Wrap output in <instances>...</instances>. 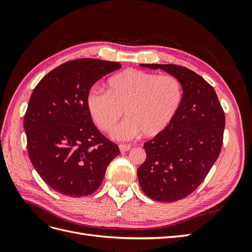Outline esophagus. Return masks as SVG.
<instances>
[{
    "label": "esophagus",
    "instance_id": "1",
    "mask_svg": "<svg viewBox=\"0 0 252 252\" xmlns=\"http://www.w3.org/2000/svg\"><path fill=\"white\" fill-rule=\"evenodd\" d=\"M119 148H120V151H121V152H125V151L130 150L131 146H130V145H124V144H121V145H119Z\"/></svg>",
    "mask_w": 252,
    "mask_h": 252
}]
</instances>
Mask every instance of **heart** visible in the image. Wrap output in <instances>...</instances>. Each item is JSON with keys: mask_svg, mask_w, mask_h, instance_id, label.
<instances>
[{"mask_svg": "<svg viewBox=\"0 0 252 252\" xmlns=\"http://www.w3.org/2000/svg\"><path fill=\"white\" fill-rule=\"evenodd\" d=\"M107 91L91 89L86 106L94 123L109 132L123 116L127 118L112 136L128 141L142 133L155 138L170 125L181 107L183 86L174 75H158L140 69H126L107 81Z\"/></svg>", "mask_w": 252, "mask_h": 252, "instance_id": "b5f03b06", "label": "heart"}]
</instances>
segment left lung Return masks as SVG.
<instances>
[{"label": "left lung", "instance_id": "obj_1", "mask_svg": "<svg viewBox=\"0 0 252 252\" xmlns=\"http://www.w3.org/2000/svg\"><path fill=\"white\" fill-rule=\"evenodd\" d=\"M177 77L183 86L181 107L165 130L144 144L139 167L143 192L158 202H175L199 187L220 152L225 114L215 89L201 75L172 64H141Z\"/></svg>", "mask_w": 252, "mask_h": 252}]
</instances>
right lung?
Returning a JSON list of instances; mask_svg holds the SVG:
<instances>
[{"mask_svg":"<svg viewBox=\"0 0 252 252\" xmlns=\"http://www.w3.org/2000/svg\"><path fill=\"white\" fill-rule=\"evenodd\" d=\"M122 65L79 59L58 66L35 86L24 117L29 158L46 184L80 197L100 187L118 145L97 130L86 106L94 84Z\"/></svg>","mask_w":252,"mask_h":252,"instance_id":"obj_1","label":"right lung"}]
</instances>
